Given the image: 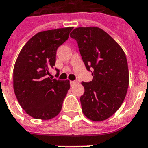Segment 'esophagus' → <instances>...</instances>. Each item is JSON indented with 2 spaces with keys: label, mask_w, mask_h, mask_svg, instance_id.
Returning <instances> with one entry per match:
<instances>
[{
  "label": "esophagus",
  "mask_w": 148,
  "mask_h": 148,
  "mask_svg": "<svg viewBox=\"0 0 148 148\" xmlns=\"http://www.w3.org/2000/svg\"><path fill=\"white\" fill-rule=\"evenodd\" d=\"M70 84H71V85H74V84H77V81L76 80H71Z\"/></svg>",
  "instance_id": "esophagus-1"
}]
</instances>
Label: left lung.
Returning a JSON list of instances; mask_svg holds the SVG:
<instances>
[{
	"mask_svg": "<svg viewBox=\"0 0 148 148\" xmlns=\"http://www.w3.org/2000/svg\"><path fill=\"white\" fill-rule=\"evenodd\" d=\"M70 36L77 42L92 81L82 82L84 93L80 97L82 111L95 122L113 115L124 101L129 84L128 62L119 45L98 27L74 29Z\"/></svg>",
	"mask_w": 148,
	"mask_h": 148,
	"instance_id": "obj_1",
	"label": "left lung"
}]
</instances>
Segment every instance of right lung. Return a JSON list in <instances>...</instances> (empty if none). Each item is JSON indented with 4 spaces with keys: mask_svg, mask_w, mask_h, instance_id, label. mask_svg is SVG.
Here are the masks:
<instances>
[{
    "mask_svg": "<svg viewBox=\"0 0 148 148\" xmlns=\"http://www.w3.org/2000/svg\"><path fill=\"white\" fill-rule=\"evenodd\" d=\"M73 27L38 32L23 47L14 68V90L26 113L48 120L58 115L70 89L69 80L51 79L58 48L68 40ZM57 74H59V70Z\"/></svg>",
    "mask_w": 148,
    "mask_h": 148,
    "instance_id": "right-lung-1",
    "label": "right lung"
}]
</instances>
